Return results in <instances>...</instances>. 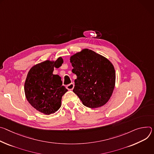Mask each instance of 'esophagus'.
<instances>
[{"label":"esophagus","instance_id":"esophagus-1","mask_svg":"<svg viewBox=\"0 0 154 154\" xmlns=\"http://www.w3.org/2000/svg\"><path fill=\"white\" fill-rule=\"evenodd\" d=\"M74 86H75V84H74L73 83H71V84H70L67 85L66 88V89H67L68 90L71 91V90H73V89Z\"/></svg>","mask_w":154,"mask_h":154}]
</instances>
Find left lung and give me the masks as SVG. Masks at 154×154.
I'll return each instance as SVG.
<instances>
[{"label":"left lung","instance_id":"left-lung-1","mask_svg":"<svg viewBox=\"0 0 154 154\" xmlns=\"http://www.w3.org/2000/svg\"><path fill=\"white\" fill-rule=\"evenodd\" d=\"M76 75L73 90L82 104L90 108L105 105L113 92L116 72L112 63L94 51L84 49L70 57Z\"/></svg>","mask_w":154,"mask_h":154}]
</instances>
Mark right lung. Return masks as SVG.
<instances>
[{"label": "right lung", "mask_w": 154, "mask_h": 154, "mask_svg": "<svg viewBox=\"0 0 154 154\" xmlns=\"http://www.w3.org/2000/svg\"><path fill=\"white\" fill-rule=\"evenodd\" d=\"M63 59L49 60L32 66L28 72L24 92L29 103L34 108L46 115L56 112L61 106L62 96L68 90L62 86L61 78L53 75L54 68L62 65Z\"/></svg>", "instance_id": "add662e5"}]
</instances>
